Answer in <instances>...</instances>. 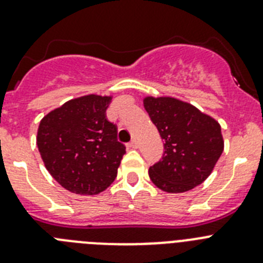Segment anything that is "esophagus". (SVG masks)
Returning a JSON list of instances; mask_svg holds the SVG:
<instances>
[{
	"mask_svg": "<svg viewBox=\"0 0 263 263\" xmlns=\"http://www.w3.org/2000/svg\"><path fill=\"white\" fill-rule=\"evenodd\" d=\"M127 147H129V148H137V147H138V143H137V141H134V139H133L132 142L127 143Z\"/></svg>",
	"mask_w": 263,
	"mask_h": 263,
	"instance_id": "obj_1",
	"label": "esophagus"
}]
</instances>
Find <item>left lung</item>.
<instances>
[{"label": "left lung", "mask_w": 263, "mask_h": 263, "mask_svg": "<svg viewBox=\"0 0 263 263\" xmlns=\"http://www.w3.org/2000/svg\"><path fill=\"white\" fill-rule=\"evenodd\" d=\"M143 106L164 146L162 159L148 168L152 182L168 194L201 184L224 150L220 124L196 106L174 97L147 96Z\"/></svg>", "instance_id": "1"}]
</instances>
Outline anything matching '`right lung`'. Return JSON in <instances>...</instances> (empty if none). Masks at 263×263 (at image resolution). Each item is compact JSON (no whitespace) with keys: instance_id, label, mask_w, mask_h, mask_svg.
<instances>
[{"instance_id":"right-lung-1","label":"right lung","mask_w":263,"mask_h":263,"mask_svg":"<svg viewBox=\"0 0 263 263\" xmlns=\"http://www.w3.org/2000/svg\"><path fill=\"white\" fill-rule=\"evenodd\" d=\"M111 96L69 100L42 118L36 145L46 168L62 187L97 195L115 182L125 146L106 118Z\"/></svg>"}]
</instances>
